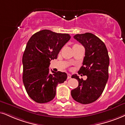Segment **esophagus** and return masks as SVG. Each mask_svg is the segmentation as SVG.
Listing matches in <instances>:
<instances>
[{
    "mask_svg": "<svg viewBox=\"0 0 125 125\" xmlns=\"http://www.w3.org/2000/svg\"><path fill=\"white\" fill-rule=\"evenodd\" d=\"M72 77V75H71L70 74H67V79H70Z\"/></svg>",
    "mask_w": 125,
    "mask_h": 125,
    "instance_id": "obj_1",
    "label": "esophagus"
}]
</instances>
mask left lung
I'll use <instances>...</instances> for the list:
<instances>
[{
  "instance_id": "left-lung-1",
  "label": "left lung",
  "mask_w": 125,
  "mask_h": 125,
  "mask_svg": "<svg viewBox=\"0 0 125 125\" xmlns=\"http://www.w3.org/2000/svg\"><path fill=\"white\" fill-rule=\"evenodd\" d=\"M74 38L85 49L83 66L78 74L86 75L87 79H80L77 74L72 78L78 81V87L71 91L74 100L86 104L93 103L101 96L108 78L110 59L106 46L102 40L91 33L77 34Z\"/></svg>"
}]
</instances>
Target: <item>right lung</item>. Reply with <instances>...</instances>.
<instances>
[{
    "label": "right lung",
    "mask_w": 125,
    "mask_h": 125,
    "mask_svg": "<svg viewBox=\"0 0 125 125\" xmlns=\"http://www.w3.org/2000/svg\"><path fill=\"white\" fill-rule=\"evenodd\" d=\"M67 33L44 29L34 33L26 44L22 56L23 83L30 97L38 103L51 101L58 84L67 79L66 73L51 70V60L57 59L59 51L70 39Z\"/></svg>",
    "instance_id": "obj_1"
}]
</instances>
